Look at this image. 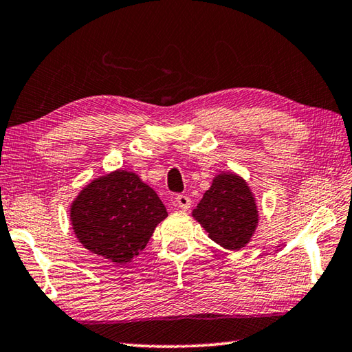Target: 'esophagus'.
Here are the masks:
<instances>
[{
	"label": "esophagus",
	"instance_id": "esophagus-1",
	"mask_svg": "<svg viewBox=\"0 0 352 352\" xmlns=\"http://www.w3.org/2000/svg\"><path fill=\"white\" fill-rule=\"evenodd\" d=\"M176 204L179 205V208L187 211L191 205V199L187 195H177L176 196Z\"/></svg>",
	"mask_w": 352,
	"mask_h": 352
}]
</instances>
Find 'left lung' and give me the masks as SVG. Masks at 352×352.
I'll list each match as a JSON object with an SVG mask.
<instances>
[{
	"label": "left lung",
	"instance_id": "obj_1",
	"mask_svg": "<svg viewBox=\"0 0 352 352\" xmlns=\"http://www.w3.org/2000/svg\"><path fill=\"white\" fill-rule=\"evenodd\" d=\"M193 216L208 231L210 239L233 251L245 247L257 223L254 197L243 179L236 175H219Z\"/></svg>",
	"mask_w": 352,
	"mask_h": 352
}]
</instances>
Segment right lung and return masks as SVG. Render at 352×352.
<instances>
[{
  "label": "right lung",
  "instance_id": "add662e5",
  "mask_svg": "<svg viewBox=\"0 0 352 352\" xmlns=\"http://www.w3.org/2000/svg\"><path fill=\"white\" fill-rule=\"evenodd\" d=\"M165 217L167 208L156 191L124 170L89 184L70 210L79 242L115 263L136 257Z\"/></svg>",
  "mask_w": 352,
  "mask_h": 352
}]
</instances>
